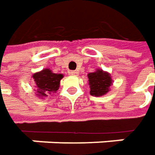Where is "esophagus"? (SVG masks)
I'll list each match as a JSON object with an SVG mask.
<instances>
[{"label":"esophagus","mask_w":155,"mask_h":155,"mask_svg":"<svg viewBox=\"0 0 155 155\" xmlns=\"http://www.w3.org/2000/svg\"><path fill=\"white\" fill-rule=\"evenodd\" d=\"M69 74H70L71 75H78V71H70L69 72Z\"/></svg>","instance_id":"obj_1"}]
</instances>
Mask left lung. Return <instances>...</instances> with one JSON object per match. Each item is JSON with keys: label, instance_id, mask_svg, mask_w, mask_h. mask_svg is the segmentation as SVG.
<instances>
[{"label": "left lung", "instance_id": "1", "mask_svg": "<svg viewBox=\"0 0 155 155\" xmlns=\"http://www.w3.org/2000/svg\"><path fill=\"white\" fill-rule=\"evenodd\" d=\"M88 84L90 87V94L94 96H102L106 94L112 85V78L110 74L101 69L89 73L87 74Z\"/></svg>", "mask_w": 155, "mask_h": 155}]
</instances>
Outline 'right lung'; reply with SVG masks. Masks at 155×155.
I'll list each match as a JSON object with an SVG mask.
<instances>
[{
  "instance_id": "1",
  "label": "right lung",
  "mask_w": 155,
  "mask_h": 155,
  "mask_svg": "<svg viewBox=\"0 0 155 155\" xmlns=\"http://www.w3.org/2000/svg\"><path fill=\"white\" fill-rule=\"evenodd\" d=\"M33 78L35 82L36 95L38 97H47L48 94L55 93L60 87V81L63 78L61 74H54L50 69L46 68L34 74Z\"/></svg>"
}]
</instances>
